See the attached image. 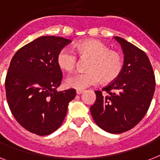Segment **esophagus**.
<instances>
[{"label":"esophagus","instance_id":"34e87169","mask_svg":"<svg viewBox=\"0 0 160 160\" xmlns=\"http://www.w3.org/2000/svg\"><path fill=\"white\" fill-rule=\"evenodd\" d=\"M83 92H84V90H76V94H77V95H80V94H82Z\"/></svg>","mask_w":160,"mask_h":160}]
</instances>
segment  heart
Masks as SVG:
<instances>
[{
  "mask_svg": "<svg viewBox=\"0 0 160 160\" xmlns=\"http://www.w3.org/2000/svg\"><path fill=\"white\" fill-rule=\"evenodd\" d=\"M80 57L90 58L87 71L73 75L66 80L68 87L83 90L101 81L111 83L117 80L124 70V59L121 52L109 49V46L98 40H85L75 46ZM77 62L75 54L67 48L61 49L56 57V63L61 70L71 72Z\"/></svg>",
  "mask_w": 160,
  "mask_h": 160,
  "instance_id": "heart-1",
  "label": "heart"
}]
</instances>
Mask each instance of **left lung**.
Wrapping results in <instances>:
<instances>
[{
	"mask_svg": "<svg viewBox=\"0 0 160 160\" xmlns=\"http://www.w3.org/2000/svg\"><path fill=\"white\" fill-rule=\"evenodd\" d=\"M124 54V66L114 81L95 91L90 107L94 121L105 131L121 134L140 122L149 108L155 90V77L144 51L124 39L115 36Z\"/></svg>",
	"mask_w": 160,
	"mask_h": 160,
	"instance_id": "8db88e82",
	"label": "left lung"
}]
</instances>
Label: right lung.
<instances>
[{
    "mask_svg": "<svg viewBox=\"0 0 160 160\" xmlns=\"http://www.w3.org/2000/svg\"><path fill=\"white\" fill-rule=\"evenodd\" d=\"M70 40L41 36L21 47L11 59L6 74V100L11 114L26 130L40 136L62 124L74 89L57 91L62 72L56 63L59 51Z\"/></svg>",
    "mask_w": 160,
    "mask_h": 160,
    "instance_id": "obj_1",
    "label": "right lung"
}]
</instances>
